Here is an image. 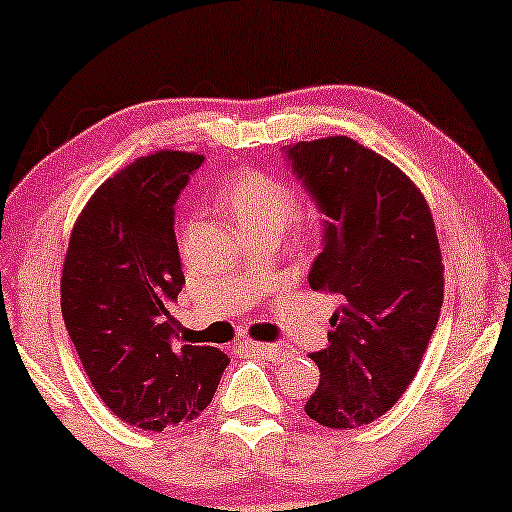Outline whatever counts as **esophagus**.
I'll return each instance as SVG.
<instances>
[{
  "label": "esophagus",
  "mask_w": 512,
  "mask_h": 512,
  "mask_svg": "<svg viewBox=\"0 0 512 512\" xmlns=\"http://www.w3.org/2000/svg\"><path fill=\"white\" fill-rule=\"evenodd\" d=\"M252 349L260 351V354H264V356L269 358V361H274V363L286 361V358H291V354H293L289 346L279 344V342H272V344H252Z\"/></svg>",
  "instance_id": "obj_1"
}]
</instances>
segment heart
I'll use <instances>...</instances> for the list:
<instances>
[{
  "label": "heart",
  "mask_w": 512,
  "mask_h": 512,
  "mask_svg": "<svg viewBox=\"0 0 512 512\" xmlns=\"http://www.w3.org/2000/svg\"><path fill=\"white\" fill-rule=\"evenodd\" d=\"M221 202L243 233L262 228L281 233L301 211L296 192L267 173H240L226 185Z\"/></svg>",
  "instance_id": "obj_1"
}]
</instances>
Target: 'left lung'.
<instances>
[{"instance_id": "1", "label": "left lung", "mask_w": 512, "mask_h": 512, "mask_svg": "<svg viewBox=\"0 0 512 512\" xmlns=\"http://www.w3.org/2000/svg\"><path fill=\"white\" fill-rule=\"evenodd\" d=\"M322 219L313 291L337 293L327 349L310 358L320 385L305 414L327 428L370 424L397 404L419 370L443 305V260L431 209L416 185L349 137L286 146Z\"/></svg>"}]
</instances>
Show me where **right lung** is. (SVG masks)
Masks as SVG:
<instances>
[{
	"label": "right lung",
	"mask_w": 512,
	"mask_h": 512,
	"mask_svg": "<svg viewBox=\"0 0 512 512\" xmlns=\"http://www.w3.org/2000/svg\"><path fill=\"white\" fill-rule=\"evenodd\" d=\"M204 156L158 151L93 192L62 269V315L105 407L142 431L197 419L231 358L178 346L170 303L185 284L175 202Z\"/></svg>",
	"instance_id": "right-lung-1"
}]
</instances>
